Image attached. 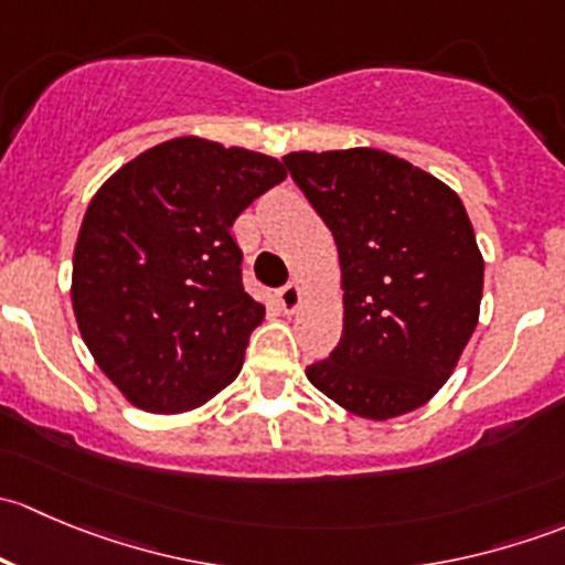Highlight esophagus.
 <instances>
[{
  "label": "esophagus",
  "instance_id": "1",
  "mask_svg": "<svg viewBox=\"0 0 565 565\" xmlns=\"http://www.w3.org/2000/svg\"><path fill=\"white\" fill-rule=\"evenodd\" d=\"M278 303H281V309L287 311V315H292V311L300 306V284L289 281L287 287L278 289Z\"/></svg>",
  "mask_w": 565,
  "mask_h": 565
}]
</instances>
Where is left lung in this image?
<instances>
[{
    "label": "left lung",
    "instance_id": "1",
    "mask_svg": "<svg viewBox=\"0 0 565 565\" xmlns=\"http://www.w3.org/2000/svg\"><path fill=\"white\" fill-rule=\"evenodd\" d=\"M284 163L333 232L344 289L341 341L306 377L361 418L418 409L478 324L483 259L465 204L372 147L292 152Z\"/></svg>",
    "mask_w": 565,
    "mask_h": 565
}]
</instances>
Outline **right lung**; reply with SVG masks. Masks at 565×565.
<instances>
[{"mask_svg":"<svg viewBox=\"0 0 565 565\" xmlns=\"http://www.w3.org/2000/svg\"><path fill=\"white\" fill-rule=\"evenodd\" d=\"M284 177L270 156L180 136L95 193L73 254V311L136 407L185 413L241 374L265 306L243 289L232 224Z\"/></svg>","mask_w":565,"mask_h":565,"instance_id":"obj_1","label":"right lung"}]
</instances>
